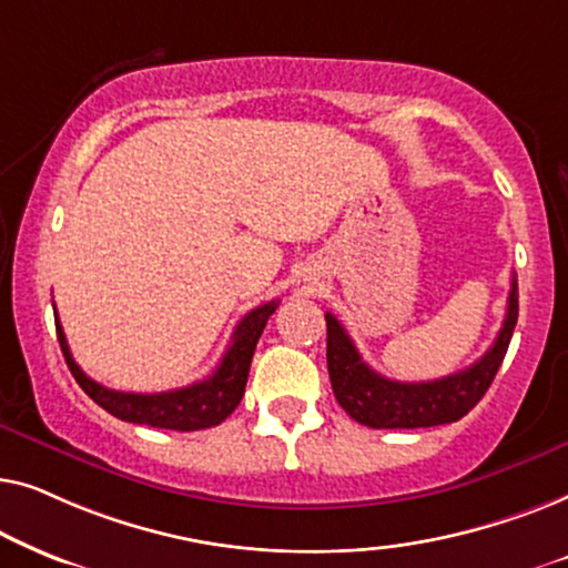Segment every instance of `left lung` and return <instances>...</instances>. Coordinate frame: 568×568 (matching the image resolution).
Returning <instances> with one entry per match:
<instances>
[{"label": "left lung", "mask_w": 568, "mask_h": 568, "mask_svg": "<svg viewBox=\"0 0 568 568\" xmlns=\"http://www.w3.org/2000/svg\"><path fill=\"white\" fill-rule=\"evenodd\" d=\"M517 278L511 276L507 317L494 346L455 375L429 379V383H398L377 375L356 352L344 325L336 315H325L328 325V375L338 406L354 422L372 429H422V426L453 424L468 414L484 398L488 385L499 372L507 354L511 333L517 325Z\"/></svg>", "instance_id": "obj_1"}]
</instances>
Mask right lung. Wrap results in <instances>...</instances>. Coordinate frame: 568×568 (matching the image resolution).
Wrapping results in <instances>:
<instances>
[{
	"instance_id": "right-lung-1",
	"label": "right lung",
	"mask_w": 568,
	"mask_h": 568,
	"mask_svg": "<svg viewBox=\"0 0 568 568\" xmlns=\"http://www.w3.org/2000/svg\"><path fill=\"white\" fill-rule=\"evenodd\" d=\"M276 307L278 302L274 300L251 310V313L237 323L235 333H232V344L227 352H224L220 367H216L206 379H201V383L178 387V390L168 393H121L90 379L80 369V364L74 362L72 352H69L57 310H53V317H57V336L69 372H72L82 390L88 393L100 408H105L108 414L121 418V422L154 426V429L196 432L222 424L224 418L237 408V403L243 400L255 344H258L261 333L266 328L268 317L274 315Z\"/></svg>"
}]
</instances>
